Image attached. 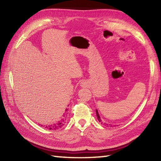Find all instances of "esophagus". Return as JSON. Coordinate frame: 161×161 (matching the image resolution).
I'll return each instance as SVG.
<instances>
[{
  "label": "esophagus",
  "instance_id": "34e87169",
  "mask_svg": "<svg viewBox=\"0 0 161 161\" xmlns=\"http://www.w3.org/2000/svg\"><path fill=\"white\" fill-rule=\"evenodd\" d=\"M88 83L86 82V81H81L80 86H81V87H86V86H88Z\"/></svg>",
  "mask_w": 161,
  "mask_h": 161
}]
</instances>
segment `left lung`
<instances>
[{"label":"left lung","instance_id":"1","mask_svg":"<svg viewBox=\"0 0 161 161\" xmlns=\"http://www.w3.org/2000/svg\"><path fill=\"white\" fill-rule=\"evenodd\" d=\"M95 111H96V115H97V119H98V121L100 122H101L102 125H104L107 126H110V127H111L112 125L108 124V123H107L106 122L102 121V118H100V114H99V113H98V111H97V109H96V110H95Z\"/></svg>","mask_w":161,"mask_h":161}]
</instances>
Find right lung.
Here are the masks:
<instances>
[{
	"label": "right lung",
	"mask_w": 161,
	"mask_h": 161,
	"mask_svg": "<svg viewBox=\"0 0 161 161\" xmlns=\"http://www.w3.org/2000/svg\"><path fill=\"white\" fill-rule=\"evenodd\" d=\"M66 111H67V108L66 109ZM67 114H68V113H66V114H64V115H63L64 118L61 119V121H59L58 122L55 123V124H53V125H51L44 126V127H45L47 129H50V130H56V129H61L64 125L65 123H66V117H67Z\"/></svg>",
	"instance_id": "add662e5"
}]
</instances>
